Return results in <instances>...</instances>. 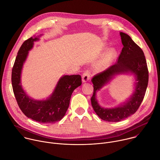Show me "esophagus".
I'll use <instances>...</instances> for the list:
<instances>
[{
    "instance_id": "34e87169",
    "label": "esophagus",
    "mask_w": 160,
    "mask_h": 160,
    "mask_svg": "<svg viewBox=\"0 0 160 160\" xmlns=\"http://www.w3.org/2000/svg\"><path fill=\"white\" fill-rule=\"evenodd\" d=\"M90 78V73L89 71L87 70L84 72V73L82 75V82H87L88 81V80Z\"/></svg>"
}]
</instances>
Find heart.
Here are the masks:
<instances>
[{
    "label": "heart",
    "instance_id": "obj_1",
    "mask_svg": "<svg viewBox=\"0 0 160 160\" xmlns=\"http://www.w3.org/2000/svg\"><path fill=\"white\" fill-rule=\"evenodd\" d=\"M117 55V51L115 50H111L105 56L104 59L101 62V64H99L100 68H104L107 66L114 59Z\"/></svg>",
    "mask_w": 160,
    "mask_h": 160
}]
</instances>
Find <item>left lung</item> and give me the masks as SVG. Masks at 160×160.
<instances>
[{
    "instance_id": "8db88e82",
    "label": "left lung",
    "mask_w": 160,
    "mask_h": 160,
    "mask_svg": "<svg viewBox=\"0 0 160 160\" xmlns=\"http://www.w3.org/2000/svg\"><path fill=\"white\" fill-rule=\"evenodd\" d=\"M122 50L115 64L104 71L95 75L91 81L94 86V92L91 97V104L94 111L102 120L109 122H120L134 114L139 109L144 98L148 84L149 72L144 54L127 34L120 32ZM125 72L135 74L138 82L134 94L124 105L115 108H101L95 98L96 91L115 74Z\"/></svg>"
}]
</instances>
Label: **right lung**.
Instances as JSON below:
<instances>
[{
	"instance_id": "1",
	"label": "right lung",
	"mask_w": 160,
	"mask_h": 160,
	"mask_svg": "<svg viewBox=\"0 0 160 160\" xmlns=\"http://www.w3.org/2000/svg\"><path fill=\"white\" fill-rule=\"evenodd\" d=\"M37 40V37H30L21 45L12 67V86L17 103L25 116L41 123H53L65 115L73 90L82 84V78L80 75H64L47 100L35 101L30 98L20 84L21 72L28 51L32 48L33 42Z\"/></svg>"
}]
</instances>
